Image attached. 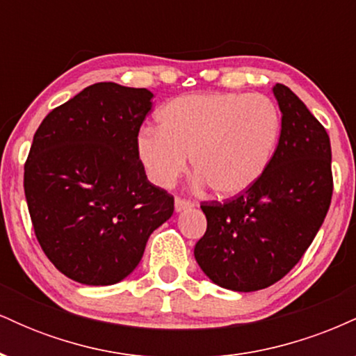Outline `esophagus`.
Masks as SVG:
<instances>
[{"label":"esophagus","instance_id":"esophagus-1","mask_svg":"<svg viewBox=\"0 0 356 356\" xmlns=\"http://www.w3.org/2000/svg\"><path fill=\"white\" fill-rule=\"evenodd\" d=\"M194 206V202L189 201V199H182V197H175V211L181 212L186 209H191Z\"/></svg>","mask_w":356,"mask_h":356}]
</instances>
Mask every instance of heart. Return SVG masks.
<instances>
[{
  "label": "heart",
  "mask_w": 356,
  "mask_h": 356,
  "mask_svg": "<svg viewBox=\"0 0 356 356\" xmlns=\"http://www.w3.org/2000/svg\"><path fill=\"white\" fill-rule=\"evenodd\" d=\"M281 117L261 93H197L161 110V127H145L137 154L155 186L170 187L187 169L218 195H238L263 177L276 150Z\"/></svg>",
  "instance_id": "obj_1"
}]
</instances>
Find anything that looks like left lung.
I'll return each mask as SVG.
<instances>
[{
    "instance_id": "8db88e82",
    "label": "left lung",
    "mask_w": 356,
    "mask_h": 356,
    "mask_svg": "<svg viewBox=\"0 0 356 356\" xmlns=\"http://www.w3.org/2000/svg\"><path fill=\"white\" fill-rule=\"evenodd\" d=\"M281 134L263 177L226 202H202L207 229L194 248L201 269L232 291L264 289L296 266L313 243L333 194L325 127L286 85L273 87Z\"/></svg>"
}]
</instances>
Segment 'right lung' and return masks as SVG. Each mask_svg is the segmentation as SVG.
<instances>
[{"mask_svg":"<svg viewBox=\"0 0 356 356\" xmlns=\"http://www.w3.org/2000/svg\"><path fill=\"white\" fill-rule=\"evenodd\" d=\"M152 97L100 81L53 108L35 132L24 162L28 211L44 254L76 283L124 280L172 216L174 197L149 182L137 154Z\"/></svg>","mask_w":356,"mask_h":356,"instance_id":"add662e5","label":"right lung"}]
</instances>
